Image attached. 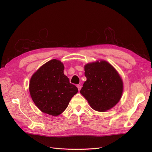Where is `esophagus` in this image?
<instances>
[{
    "instance_id": "esophagus-1",
    "label": "esophagus",
    "mask_w": 152,
    "mask_h": 152,
    "mask_svg": "<svg viewBox=\"0 0 152 152\" xmlns=\"http://www.w3.org/2000/svg\"><path fill=\"white\" fill-rule=\"evenodd\" d=\"M77 87L78 89H79V91H80V89H81V88H82V86H80V85H77Z\"/></svg>"
}]
</instances>
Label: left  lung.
I'll list each match as a JSON object with an SVG mask.
<instances>
[{"label":"left lung","instance_id":"left-lung-1","mask_svg":"<svg viewBox=\"0 0 152 152\" xmlns=\"http://www.w3.org/2000/svg\"><path fill=\"white\" fill-rule=\"evenodd\" d=\"M86 81L80 93L91 107L106 112L114 107L121 99L123 81L111 64L104 60L87 63L84 66Z\"/></svg>","mask_w":152,"mask_h":152}]
</instances>
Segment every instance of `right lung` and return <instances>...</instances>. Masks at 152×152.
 Here are the masks:
<instances>
[{"mask_svg": "<svg viewBox=\"0 0 152 152\" xmlns=\"http://www.w3.org/2000/svg\"><path fill=\"white\" fill-rule=\"evenodd\" d=\"M64 65L53 59L45 63L31 76L29 91L35 104L41 112L58 116L67 108L77 87L64 74Z\"/></svg>", "mask_w": 152, "mask_h": 152, "instance_id": "obj_1", "label": "right lung"}]
</instances>
